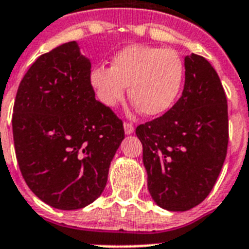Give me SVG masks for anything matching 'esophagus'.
Segmentation results:
<instances>
[{"label": "esophagus", "instance_id": "1", "mask_svg": "<svg viewBox=\"0 0 249 249\" xmlns=\"http://www.w3.org/2000/svg\"><path fill=\"white\" fill-rule=\"evenodd\" d=\"M124 130L125 134H131L133 131H134V126L130 123H124Z\"/></svg>", "mask_w": 249, "mask_h": 249}]
</instances>
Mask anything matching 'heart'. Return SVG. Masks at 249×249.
I'll list each match as a JSON object with an SVG mask.
<instances>
[{"label": "heart", "mask_w": 249, "mask_h": 249, "mask_svg": "<svg viewBox=\"0 0 249 249\" xmlns=\"http://www.w3.org/2000/svg\"><path fill=\"white\" fill-rule=\"evenodd\" d=\"M183 79L184 65L177 52L145 44L126 46L114 54L111 68L96 66L89 75L90 86L105 106L123 101L129 87L130 101L148 116L173 106Z\"/></svg>", "instance_id": "heart-1"}]
</instances>
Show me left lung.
<instances>
[{"instance_id":"1","label":"left lung","mask_w":249,"mask_h":249,"mask_svg":"<svg viewBox=\"0 0 249 249\" xmlns=\"http://www.w3.org/2000/svg\"><path fill=\"white\" fill-rule=\"evenodd\" d=\"M181 97L162 116L135 129L143 145L148 191L160 207L188 211L212 191L229 142L228 101L205 57L184 58Z\"/></svg>"}]
</instances>
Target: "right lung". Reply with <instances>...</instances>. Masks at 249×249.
I'll return each instance as SVG.
<instances>
[{
    "instance_id": "right-lung-1",
    "label": "right lung",
    "mask_w": 249,
    "mask_h": 249,
    "mask_svg": "<svg viewBox=\"0 0 249 249\" xmlns=\"http://www.w3.org/2000/svg\"><path fill=\"white\" fill-rule=\"evenodd\" d=\"M90 61L75 40L42 54L24 75L13 115L18 163L30 191L58 210L96 201L124 139L123 121L94 98Z\"/></svg>"
}]
</instances>
